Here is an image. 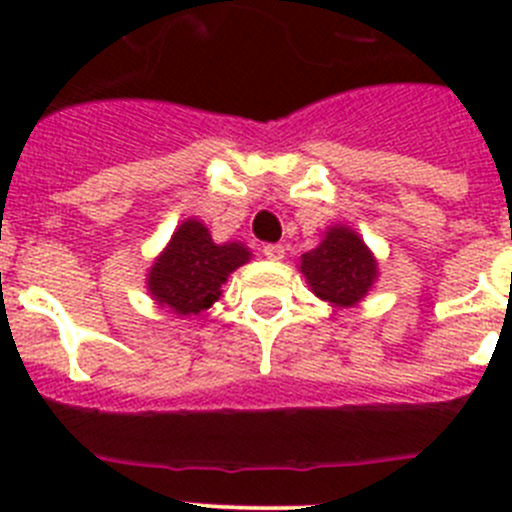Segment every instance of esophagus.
<instances>
[{"mask_svg": "<svg viewBox=\"0 0 512 512\" xmlns=\"http://www.w3.org/2000/svg\"><path fill=\"white\" fill-rule=\"evenodd\" d=\"M262 252H265L267 260H282V257H285V245H280V242H272V245L262 247Z\"/></svg>", "mask_w": 512, "mask_h": 512, "instance_id": "1", "label": "esophagus"}]
</instances>
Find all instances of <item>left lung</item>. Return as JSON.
<instances>
[{
	"mask_svg": "<svg viewBox=\"0 0 512 512\" xmlns=\"http://www.w3.org/2000/svg\"><path fill=\"white\" fill-rule=\"evenodd\" d=\"M302 275L317 297L349 307L374 285L376 260L354 230L332 227L319 247L302 255Z\"/></svg>",
	"mask_w": 512,
	"mask_h": 512,
	"instance_id": "left-lung-1",
	"label": "left lung"
}]
</instances>
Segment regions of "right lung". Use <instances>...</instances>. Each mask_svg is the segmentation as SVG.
<instances>
[{
	"label": "right lung",
	"mask_w": 512,
	"mask_h": 512,
	"mask_svg": "<svg viewBox=\"0 0 512 512\" xmlns=\"http://www.w3.org/2000/svg\"><path fill=\"white\" fill-rule=\"evenodd\" d=\"M250 260L240 242L215 245L208 227L188 220L173 232L170 245L148 275V289L160 307L178 314H200L220 297V285L232 270Z\"/></svg>",
	"instance_id": "obj_1"
}]
</instances>
